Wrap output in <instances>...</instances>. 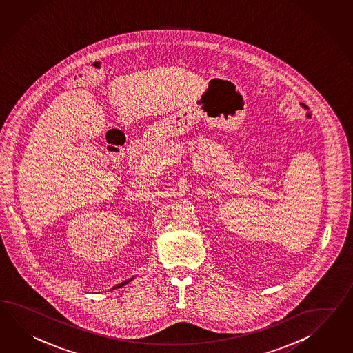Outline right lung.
Instances as JSON below:
<instances>
[{
	"label": "right lung",
	"instance_id": "add662e5",
	"mask_svg": "<svg viewBox=\"0 0 353 353\" xmlns=\"http://www.w3.org/2000/svg\"><path fill=\"white\" fill-rule=\"evenodd\" d=\"M132 279H134V276H132V278H130V279H128V281H125V282H122V283L116 284L114 287H112V288H111V291H113V290H117V288H121L122 285H125V284L129 283L130 281H132Z\"/></svg>",
	"mask_w": 353,
	"mask_h": 353
}]
</instances>
